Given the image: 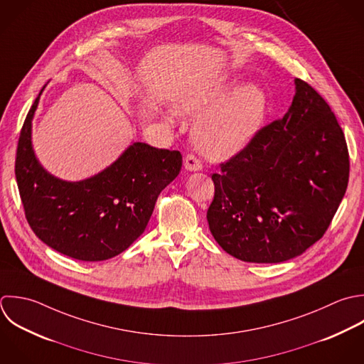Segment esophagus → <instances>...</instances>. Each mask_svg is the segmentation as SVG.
<instances>
[{"mask_svg": "<svg viewBox=\"0 0 364 364\" xmlns=\"http://www.w3.org/2000/svg\"><path fill=\"white\" fill-rule=\"evenodd\" d=\"M184 167L186 170L188 171H200L203 168V164L200 163V160L193 156V154H188L186 159H184Z\"/></svg>", "mask_w": 364, "mask_h": 364, "instance_id": "1", "label": "esophagus"}]
</instances>
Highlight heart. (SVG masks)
Masks as SVG:
<instances>
[{"mask_svg":"<svg viewBox=\"0 0 364 364\" xmlns=\"http://www.w3.org/2000/svg\"><path fill=\"white\" fill-rule=\"evenodd\" d=\"M235 86L232 76L215 75L188 87L176 105L181 114H202L194 124L193 139L211 160H228L247 149L267 116L268 97L261 86ZM166 120L174 123L176 113L167 112Z\"/></svg>","mask_w":364,"mask_h":364,"instance_id":"b5f03b06","label":"heart"}]
</instances>
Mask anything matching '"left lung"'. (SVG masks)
Wrapping results in <instances>:
<instances>
[{"label":"left lung","instance_id":"left-lung-1","mask_svg":"<svg viewBox=\"0 0 364 364\" xmlns=\"http://www.w3.org/2000/svg\"><path fill=\"white\" fill-rule=\"evenodd\" d=\"M207 221L220 247L245 262L278 264L319 241L349 181V153L336 116L295 79L285 116L262 127L213 174Z\"/></svg>","mask_w":364,"mask_h":364}]
</instances>
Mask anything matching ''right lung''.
Here are the masks:
<instances>
[{"instance_id": "1", "label": "right lung", "mask_w": 364, "mask_h": 364, "mask_svg": "<svg viewBox=\"0 0 364 364\" xmlns=\"http://www.w3.org/2000/svg\"><path fill=\"white\" fill-rule=\"evenodd\" d=\"M41 89L23 122L15 177L35 235L73 259L96 262L126 251L146 230L156 200L180 173L177 150L134 141L100 173L66 181L48 173L32 147V119Z\"/></svg>"}]
</instances>
